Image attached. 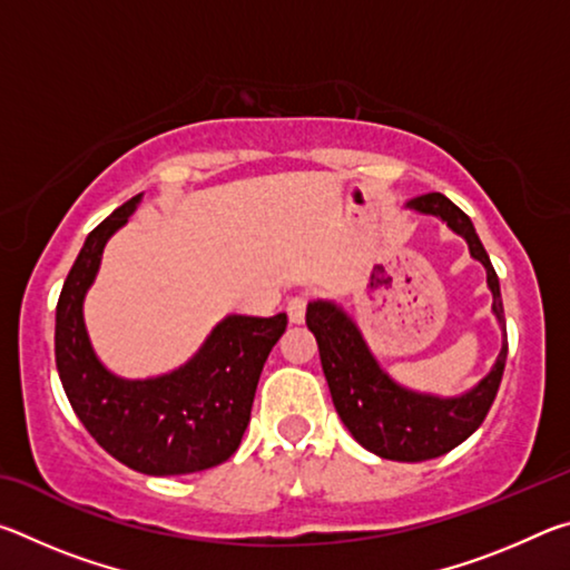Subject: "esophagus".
Returning a JSON list of instances; mask_svg holds the SVG:
<instances>
[{
	"label": "esophagus",
	"mask_w": 570,
	"mask_h": 570,
	"mask_svg": "<svg viewBox=\"0 0 570 570\" xmlns=\"http://www.w3.org/2000/svg\"><path fill=\"white\" fill-rule=\"evenodd\" d=\"M306 304H308V294H296L288 298V304H286L288 320H292L294 324H302L306 316Z\"/></svg>",
	"instance_id": "obj_1"
}]
</instances>
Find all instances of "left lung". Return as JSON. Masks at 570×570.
<instances>
[{
	"mask_svg": "<svg viewBox=\"0 0 570 570\" xmlns=\"http://www.w3.org/2000/svg\"><path fill=\"white\" fill-rule=\"evenodd\" d=\"M407 208L440 220L468 240L470 256L485 266L488 288L493 292V314L505 332L500 282L488 250L482 248L472 220L442 193H424L407 200ZM306 326L316 336L322 370L330 384L332 402L344 428L364 450L384 460L422 462L458 448L475 432L493 404L503 380L508 336L495 366L470 392L460 397L414 392L394 382L366 346L360 326L334 302H308Z\"/></svg>",
	"mask_w": 570,
	"mask_h": 570,
	"instance_id": "8db88e82",
	"label": "left lung"
}]
</instances>
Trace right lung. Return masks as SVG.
I'll return each instance as SVG.
<instances>
[{"label": "right lung", "mask_w": 570, "mask_h": 570, "mask_svg": "<svg viewBox=\"0 0 570 570\" xmlns=\"http://www.w3.org/2000/svg\"><path fill=\"white\" fill-rule=\"evenodd\" d=\"M140 198L115 208L85 238L57 302L55 360L75 414L105 452L146 475H186L216 468L238 450L266 356L286 332V314L226 316L193 360L160 377L112 374L92 350L82 302L105 244L128 224Z\"/></svg>", "instance_id": "right-lung-1"}]
</instances>
